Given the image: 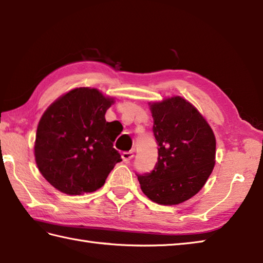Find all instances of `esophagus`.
Instances as JSON below:
<instances>
[{"label":"esophagus","mask_w":263,"mask_h":263,"mask_svg":"<svg viewBox=\"0 0 263 263\" xmlns=\"http://www.w3.org/2000/svg\"><path fill=\"white\" fill-rule=\"evenodd\" d=\"M134 157V153L133 152H123L122 153V159L125 162H129Z\"/></svg>","instance_id":"obj_1"}]
</instances>
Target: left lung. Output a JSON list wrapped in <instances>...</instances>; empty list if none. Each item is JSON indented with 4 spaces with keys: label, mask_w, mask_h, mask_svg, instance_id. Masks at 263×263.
Segmentation results:
<instances>
[{
    "label": "left lung",
    "mask_w": 263,
    "mask_h": 263,
    "mask_svg": "<svg viewBox=\"0 0 263 263\" xmlns=\"http://www.w3.org/2000/svg\"><path fill=\"white\" fill-rule=\"evenodd\" d=\"M158 161L137 174L152 201L177 205L190 199L210 177L215 163V136L197 108L176 96L151 105Z\"/></svg>",
    "instance_id": "8db88e82"
}]
</instances>
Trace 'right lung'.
Returning a JSON list of instances; mask_svg holds the SVG:
<instances>
[{
    "instance_id": "right-lung-1",
    "label": "right lung",
    "mask_w": 263,
    "mask_h": 263,
    "mask_svg": "<svg viewBox=\"0 0 263 263\" xmlns=\"http://www.w3.org/2000/svg\"><path fill=\"white\" fill-rule=\"evenodd\" d=\"M112 103L97 89L77 88L44 112L36 132L35 160L43 177L59 191H96L121 161L113 147L118 134L105 120Z\"/></svg>"
}]
</instances>
